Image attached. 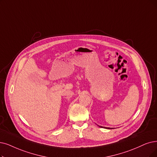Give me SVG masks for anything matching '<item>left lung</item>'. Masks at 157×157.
Returning a JSON list of instances; mask_svg holds the SVG:
<instances>
[{
  "label": "left lung",
  "mask_w": 157,
  "mask_h": 157,
  "mask_svg": "<svg viewBox=\"0 0 157 157\" xmlns=\"http://www.w3.org/2000/svg\"><path fill=\"white\" fill-rule=\"evenodd\" d=\"M99 127H100V128H104V127H102V126H99ZM107 128V129H112V128Z\"/></svg>",
  "instance_id": "8db88e82"
}]
</instances>
